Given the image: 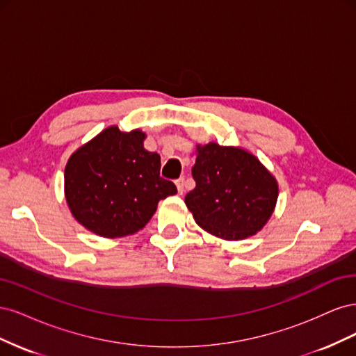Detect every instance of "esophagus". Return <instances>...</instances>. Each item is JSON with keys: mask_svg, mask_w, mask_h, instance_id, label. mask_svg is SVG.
Instances as JSON below:
<instances>
[{"mask_svg": "<svg viewBox=\"0 0 356 356\" xmlns=\"http://www.w3.org/2000/svg\"><path fill=\"white\" fill-rule=\"evenodd\" d=\"M177 188H178L179 195H182V193H184V190H186V181H184V178L177 179Z\"/></svg>", "mask_w": 356, "mask_h": 356, "instance_id": "esophagus-1", "label": "esophagus"}]
</instances>
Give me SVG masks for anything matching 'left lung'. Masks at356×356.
<instances>
[{
  "instance_id": "obj_1",
  "label": "left lung",
  "mask_w": 356,
  "mask_h": 356,
  "mask_svg": "<svg viewBox=\"0 0 356 356\" xmlns=\"http://www.w3.org/2000/svg\"><path fill=\"white\" fill-rule=\"evenodd\" d=\"M195 190L186 204L208 233L241 241L260 232L276 207L277 182L261 161L239 147L196 145Z\"/></svg>"
}]
</instances>
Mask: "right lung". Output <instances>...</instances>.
<instances>
[{
    "label": "right lung",
    "mask_w": 356,
    "mask_h": 356,
    "mask_svg": "<svg viewBox=\"0 0 356 356\" xmlns=\"http://www.w3.org/2000/svg\"><path fill=\"white\" fill-rule=\"evenodd\" d=\"M145 134L106 127L74 152L65 166V199L72 217L102 238L141 230L157 203L177 195L160 177V156L144 148Z\"/></svg>",
    "instance_id": "add662e5"
}]
</instances>
